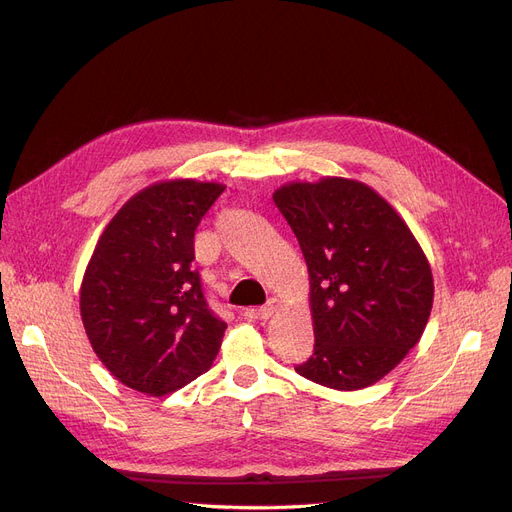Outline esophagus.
Segmentation results:
<instances>
[{"instance_id":"esophagus-1","label":"esophagus","mask_w":512,"mask_h":512,"mask_svg":"<svg viewBox=\"0 0 512 512\" xmlns=\"http://www.w3.org/2000/svg\"><path fill=\"white\" fill-rule=\"evenodd\" d=\"M278 309H280V301L278 299H270L263 307L257 309V317L259 319H270Z\"/></svg>"}]
</instances>
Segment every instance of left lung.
Here are the masks:
<instances>
[{
    "label": "left lung",
    "mask_w": 512,
    "mask_h": 512,
    "mask_svg": "<svg viewBox=\"0 0 512 512\" xmlns=\"http://www.w3.org/2000/svg\"><path fill=\"white\" fill-rule=\"evenodd\" d=\"M274 201L309 272L313 355L303 378L332 390L380 382L421 340L434 276L415 234L365 182H288Z\"/></svg>",
    "instance_id": "1"
}]
</instances>
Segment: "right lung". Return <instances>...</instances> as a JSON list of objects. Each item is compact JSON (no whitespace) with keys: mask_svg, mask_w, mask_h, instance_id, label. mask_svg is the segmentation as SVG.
I'll return each instance as SVG.
<instances>
[{"mask_svg":"<svg viewBox=\"0 0 512 512\" xmlns=\"http://www.w3.org/2000/svg\"><path fill=\"white\" fill-rule=\"evenodd\" d=\"M176 178L132 195L101 232L80 284L95 355L124 386L164 396L205 373L226 324L203 299L195 230L224 191Z\"/></svg>","mask_w":512,"mask_h":512,"instance_id":"obj_1","label":"right lung"}]
</instances>
